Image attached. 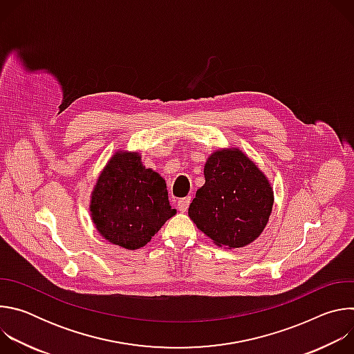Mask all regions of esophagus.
Masks as SVG:
<instances>
[{"instance_id": "esophagus-1", "label": "esophagus", "mask_w": 354, "mask_h": 354, "mask_svg": "<svg viewBox=\"0 0 354 354\" xmlns=\"http://www.w3.org/2000/svg\"><path fill=\"white\" fill-rule=\"evenodd\" d=\"M190 200H192L190 197H183V198L178 200V209H179V212H182V213L187 212L189 205H190Z\"/></svg>"}]
</instances>
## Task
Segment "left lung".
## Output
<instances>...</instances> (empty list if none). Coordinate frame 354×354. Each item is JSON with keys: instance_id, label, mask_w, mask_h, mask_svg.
<instances>
[{"instance_id": "8db88e82", "label": "left lung", "mask_w": 354, "mask_h": 354, "mask_svg": "<svg viewBox=\"0 0 354 354\" xmlns=\"http://www.w3.org/2000/svg\"><path fill=\"white\" fill-rule=\"evenodd\" d=\"M205 185L196 192L189 217L218 246L242 248L265 230L273 189L241 149H217L205 165Z\"/></svg>"}]
</instances>
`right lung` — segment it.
<instances>
[{"instance_id": "right-lung-1", "label": "right lung", "mask_w": 354, "mask_h": 354, "mask_svg": "<svg viewBox=\"0 0 354 354\" xmlns=\"http://www.w3.org/2000/svg\"><path fill=\"white\" fill-rule=\"evenodd\" d=\"M92 221L111 243L134 250L176 214L164 178L145 168L137 153L122 149L100 172L91 194Z\"/></svg>"}]
</instances>
